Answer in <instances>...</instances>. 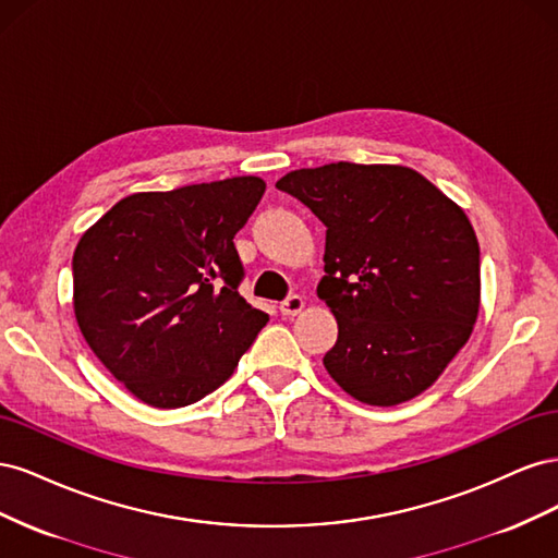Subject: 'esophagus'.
I'll use <instances>...</instances> for the list:
<instances>
[{
	"label": "esophagus",
	"mask_w": 558,
	"mask_h": 558,
	"mask_svg": "<svg viewBox=\"0 0 558 558\" xmlns=\"http://www.w3.org/2000/svg\"><path fill=\"white\" fill-rule=\"evenodd\" d=\"M279 310L283 316H298L302 310H305V300H302L300 295H289L281 302Z\"/></svg>",
	"instance_id": "obj_1"
}]
</instances>
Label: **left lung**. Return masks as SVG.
I'll return each mask as SVG.
<instances>
[{"instance_id": "1", "label": "left lung", "mask_w": 558, "mask_h": 558, "mask_svg": "<svg viewBox=\"0 0 558 558\" xmlns=\"http://www.w3.org/2000/svg\"><path fill=\"white\" fill-rule=\"evenodd\" d=\"M277 189L328 228L316 289L340 330L328 375L377 408L424 393L480 312V244L465 211L402 165L330 162L289 172Z\"/></svg>"}]
</instances>
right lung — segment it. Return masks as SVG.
Segmentation results:
<instances>
[{"mask_svg": "<svg viewBox=\"0 0 558 558\" xmlns=\"http://www.w3.org/2000/svg\"><path fill=\"white\" fill-rule=\"evenodd\" d=\"M258 177L123 197L74 251V314L95 356L150 408L216 391L269 316L240 295L238 234Z\"/></svg>", "mask_w": 558, "mask_h": 558, "instance_id": "1", "label": "right lung"}]
</instances>
